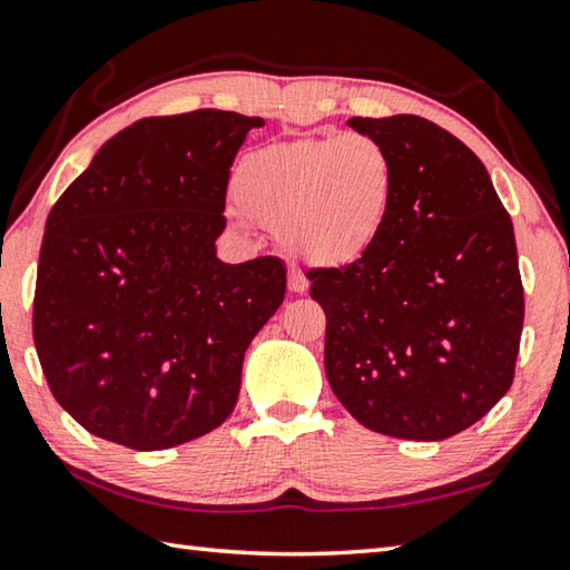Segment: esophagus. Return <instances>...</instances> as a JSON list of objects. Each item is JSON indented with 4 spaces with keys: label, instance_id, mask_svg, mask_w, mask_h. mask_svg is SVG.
Wrapping results in <instances>:
<instances>
[{
    "label": "esophagus",
    "instance_id": "34e87169",
    "mask_svg": "<svg viewBox=\"0 0 570 570\" xmlns=\"http://www.w3.org/2000/svg\"><path fill=\"white\" fill-rule=\"evenodd\" d=\"M288 288H292L294 294H304L306 292L308 282H306V276L302 274V268H296V266L288 268Z\"/></svg>",
    "mask_w": 570,
    "mask_h": 570
}]
</instances>
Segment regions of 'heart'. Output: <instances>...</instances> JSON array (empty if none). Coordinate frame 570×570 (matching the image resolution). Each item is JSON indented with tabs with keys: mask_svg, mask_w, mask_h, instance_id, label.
I'll return each mask as SVG.
<instances>
[{
	"mask_svg": "<svg viewBox=\"0 0 570 570\" xmlns=\"http://www.w3.org/2000/svg\"><path fill=\"white\" fill-rule=\"evenodd\" d=\"M396 161L368 134L266 144L242 157L239 212L276 229L284 249L318 266L358 264L376 249L396 202Z\"/></svg>",
	"mask_w": 570,
	"mask_h": 570,
	"instance_id": "obj_1",
	"label": "heart"
}]
</instances>
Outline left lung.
<instances>
[{
    "label": "left lung",
    "instance_id": "left-lung-1",
    "mask_svg": "<svg viewBox=\"0 0 570 570\" xmlns=\"http://www.w3.org/2000/svg\"><path fill=\"white\" fill-rule=\"evenodd\" d=\"M348 124L391 151L399 184L374 252L306 274L326 314V379L361 426L443 441L513 384L523 284L511 216L481 159L439 124Z\"/></svg>",
    "mask_w": 570,
    "mask_h": 570
}]
</instances>
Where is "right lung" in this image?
I'll use <instances>...</instances> for the list:
<instances>
[{
  "label": "right lung",
  "instance_id": "add662e5",
  "mask_svg": "<svg viewBox=\"0 0 570 570\" xmlns=\"http://www.w3.org/2000/svg\"><path fill=\"white\" fill-rule=\"evenodd\" d=\"M264 119L196 109L121 129L51 206L32 334L59 406L161 451L219 429L244 351L284 302L276 256L216 258L236 151Z\"/></svg>",
  "mask_w": 570,
  "mask_h": 570
}]
</instances>
